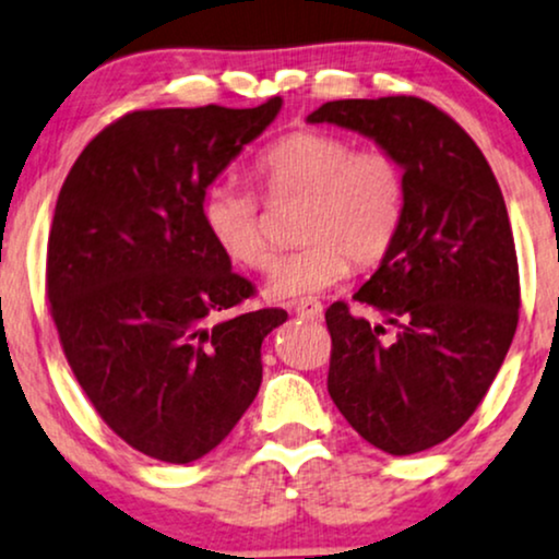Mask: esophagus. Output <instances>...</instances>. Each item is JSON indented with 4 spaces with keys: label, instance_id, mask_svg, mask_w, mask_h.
<instances>
[{
    "label": "esophagus",
    "instance_id": "1",
    "mask_svg": "<svg viewBox=\"0 0 559 559\" xmlns=\"http://www.w3.org/2000/svg\"><path fill=\"white\" fill-rule=\"evenodd\" d=\"M293 311H295V316H300V319H306V321H321L323 319V306L313 298L295 302Z\"/></svg>",
    "mask_w": 559,
    "mask_h": 559
}]
</instances>
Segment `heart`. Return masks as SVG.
Wrapping results in <instances>:
<instances>
[{
  "label": "heart",
  "instance_id": "1",
  "mask_svg": "<svg viewBox=\"0 0 559 559\" xmlns=\"http://www.w3.org/2000/svg\"><path fill=\"white\" fill-rule=\"evenodd\" d=\"M272 204L300 202L298 240L306 243L280 261L266 280L274 302L311 300L349 274V259L368 266L394 243L404 210V174L383 150H355L326 132L282 136L253 163ZM202 219L210 238L233 264L264 272L274 246L261 223L259 199L233 183L206 189Z\"/></svg>",
  "mask_w": 559,
  "mask_h": 559
}]
</instances>
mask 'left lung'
<instances>
[{
    "label": "left lung",
    "mask_w": 559,
    "mask_h": 559,
    "mask_svg": "<svg viewBox=\"0 0 559 559\" xmlns=\"http://www.w3.org/2000/svg\"><path fill=\"white\" fill-rule=\"evenodd\" d=\"M373 140L404 174L396 238L353 298L397 326L326 311L329 394L370 445L409 456L474 415L519 326V264L506 199L451 116L412 95L329 100L306 119Z\"/></svg>",
    "instance_id": "obj_1"
}]
</instances>
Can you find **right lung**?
<instances>
[{
  "mask_svg": "<svg viewBox=\"0 0 559 559\" xmlns=\"http://www.w3.org/2000/svg\"><path fill=\"white\" fill-rule=\"evenodd\" d=\"M280 108L127 114L59 191L46 285L67 362L103 423L165 464L230 436L259 394L261 342L287 321L280 308L225 316L253 287L202 219L206 189Z\"/></svg>",
  "mask_w": 559,
  "mask_h": 559,
  "instance_id": "right-lung-1",
  "label": "right lung"
}]
</instances>
